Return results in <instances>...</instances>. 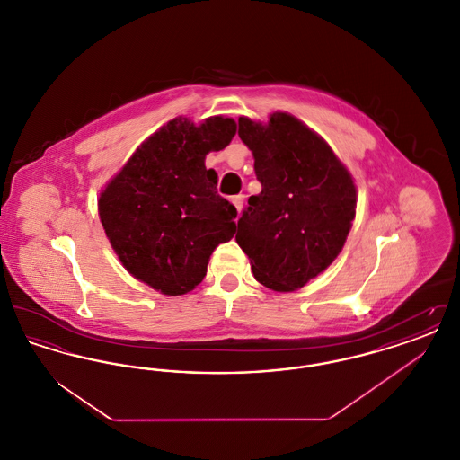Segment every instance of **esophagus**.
I'll return each instance as SVG.
<instances>
[{
    "instance_id": "1",
    "label": "esophagus",
    "mask_w": 460,
    "mask_h": 460,
    "mask_svg": "<svg viewBox=\"0 0 460 460\" xmlns=\"http://www.w3.org/2000/svg\"><path fill=\"white\" fill-rule=\"evenodd\" d=\"M231 201H233V205L236 207V210H238V214H240L241 208H243V203H244V197H243V195H236V197L231 198Z\"/></svg>"
}]
</instances>
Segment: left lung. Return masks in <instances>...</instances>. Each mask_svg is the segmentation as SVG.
<instances>
[{"mask_svg":"<svg viewBox=\"0 0 460 460\" xmlns=\"http://www.w3.org/2000/svg\"><path fill=\"white\" fill-rule=\"evenodd\" d=\"M238 126L262 191L248 198L236 241L261 285L300 289L340 255L357 188L328 143L296 117L274 111L267 124L240 117Z\"/></svg>","mask_w":460,"mask_h":460,"instance_id":"left-lung-1","label":"left lung"}]
</instances>
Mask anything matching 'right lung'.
<instances>
[{
  "instance_id": "add662e5",
  "label": "right lung",
  "mask_w": 460,
  "mask_h": 460,
  "mask_svg": "<svg viewBox=\"0 0 460 460\" xmlns=\"http://www.w3.org/2000/svg\"><path fill=\"white\" fill-rule=\"evenodd\" d=\"M236 134L229 117L199 126L177 117L137 146L100 193L98 212L119 261L136 279L179 296L207 274L212 252L236 233V208L216 191L205 156Z\"/></svg>"
}]
</instances>
